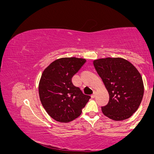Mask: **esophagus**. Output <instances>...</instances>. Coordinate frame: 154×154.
<instances>
[{
    "mask_svg": "<svg viewBox=\"0 0 154 154\" xmlns=\"http://www.w3.org/2000/svg\"><path fill=\"white\" fill-rule=\"evenodd\" d=\"M96 92H94V94H93L92 95H91V98H94L95 97H96Z\"/></svg>",
    "mask_w": 154,
    "mask_h": 154,
    "instance_id": "obj_1",
    "label": "esophagus"
}]
</instances>
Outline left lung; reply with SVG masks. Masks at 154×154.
Segmentation results:
<instances>
[{
	"label": "left lung",
	"mask_w": 154,
	"mask_h": 154,
	"mask_svg": "<svg viewBox=\"0 0 154 154\" xmlns=\"http://www.w3.org/2000/svg\"><path fill=\"white\" fill-rule=\"evenodd\" d=\"M94 66L109 95L107 105L101 107L104 115L114 121L131 117L137 111L144 95V84L139 71L122 58L94 60Z\"/></svg>",
	"instance_id": "1"
}]
</instances>
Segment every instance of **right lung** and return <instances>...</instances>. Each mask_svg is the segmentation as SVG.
<instances>
[{"instance_id":"obj_1","label":"right lung","mask_w":154,"mask_h":154,"mask_svg":"<svg viewBox=\"0 0 154 154\" xmlns=\"http://www.w3.org/2000/svg\"><path fill=\"white\" fill-rule=\"evenodd\" d=\"M85 63L84 58H61L43 71L39 96L47 114L56 121L68 123L77 119L91 98L72 82V77Z\"/></svg>"}]
</instances>
